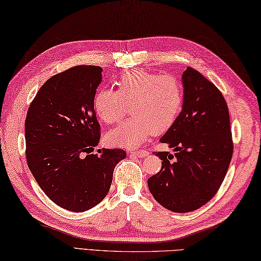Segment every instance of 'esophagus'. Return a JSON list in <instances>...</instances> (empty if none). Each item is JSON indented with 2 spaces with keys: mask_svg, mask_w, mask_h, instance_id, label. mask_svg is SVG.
I'll return each mask as SVG.
<instances>
[{
  "mask_svg": "<svg viewBox=\"0 0 261 261\" xmlns=\"http://www.w3.org/2000/svg\"><path fill=\"white\" fill-rule=\"evenodd\" d=\"M132 156H137V158H145L146 155H149V152L145 150H141V151H130L129 152Z\"/></svg>",
  "mask_w": 261,
  "mask_h": 261,
  "instance_id": "34e87169",
  "label": "esophagus"
}]
</instances>
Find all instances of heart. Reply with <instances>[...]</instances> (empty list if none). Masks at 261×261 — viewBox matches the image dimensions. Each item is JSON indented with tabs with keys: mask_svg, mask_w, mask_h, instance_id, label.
I'll use <instances>...</instances> for the list:
<instances>
[{
	"mask_svg": "<svg viewBox=\"0 0 261 261\" xmlns=\"http://www.w3.org/2000/svg\"><path fill=\"white\" fill-rule=\"evenodd\" d=\"M118 91L103 88L94 96V110L106 124H116L130 110L133 116L107 134L114 145L134 147L152 133L168 130L179 115L183 92L174 76L144 70L129 71L117 82Z\"/></svg>",
	"mask_w": 261,
	"mask_h": 261,
	"instance_id": "b5f03b06",
	"label": "heart"
}]
</instances>
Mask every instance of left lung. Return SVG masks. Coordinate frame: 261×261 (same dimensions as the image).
<instances>
[{
    "label": "left lung",
    "mask_w": 261,
    "mask_h": 261,
    "mask_svg": "<svg viewBox=\"0 0 261 261\" xmlns=\"http://www.w3.org/2000/svg\"><path fill=\"white\" fill-rule=\"evenodd\" d=\"M181 84V111L160 139L175 153L155 152L162 166L147 185L162 207L190 213L217 193L232 159L233 142L228 108L218 88L191 67L183 72Z\"/></svg>",
    "instance_id": "1"
}]
</instances>
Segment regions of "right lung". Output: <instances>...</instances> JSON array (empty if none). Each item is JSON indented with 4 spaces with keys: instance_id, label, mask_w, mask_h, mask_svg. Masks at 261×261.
<instances>
[{
    "instance_id": "1",
    "label": "right lung",
    "mask_w": 261,
    "mask_h": 261,
    "mask_svg": "<svg viewBox=\"0 0 261 261\" xmlns=\"http://www.w3.org/2000/svg\"><path fill=\"white\" fill-rule=\"evenodd\" d=\"M102 68L76 66L47 80L33 100L24 121L29 170L48 199L82 213L106 198L121 149H102L94 110Z\"/></svg>"
}]
</instances>
